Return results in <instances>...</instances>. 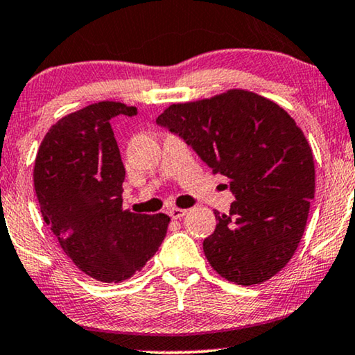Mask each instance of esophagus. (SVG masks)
<instances>
[{"label":"esophagus","instance_id":"34e87169","mask_svg":"<svg viewBox=\"0 0 355 355\" xmlns=\"http://www.w3.org/2000/svg\"><path fill=\"white\" fill-rule=\"evenodd\" d=\"M168 213L173 220H181V218L187 213V210H184V208H171Z\"/></svg>","mask_w":355,"mask_h":355}]
</instances>
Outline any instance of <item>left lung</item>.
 Listing matches in <instances>:
<instances>
[{"label": "left lung", "mask_w": 355, "mask_h": 355, "mask_svg": "<svg viewBox=\"0 0 355 355\" xmlns=\"http://www.w3.org/2000/svg\"><path fill=\"white\" fill-rule=\"evenodd\" d=\"M157 124L176 134L215 174L230 179L236 200L215 211L203 241L213 270L236 284H260L288 265L302 239L315 196L312 148L295 121L265 96L230 90L171 105Z\"/></svg>", "instance_id": "left-lung-1"}]
</instances>
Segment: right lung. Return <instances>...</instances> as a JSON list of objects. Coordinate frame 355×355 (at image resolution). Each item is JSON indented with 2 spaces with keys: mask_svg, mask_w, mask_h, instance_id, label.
I'll return each mask as SVG.
<instances>
[{
  "mask_svg": "<svg viewBox=\"0 0 355 355\" xmlns=\"http://www.w3.org/2000/svg\"><path fill=\"white\" fill-rule=\"evenodd\" d=\"M137 108L100 101L58 121L38 148L33 186L43 220L79 270L103 283L130 278L166 236L169 216L123 210L125 169L110 121Z\"/></svg>",
  "mask_w": 355,
  "mask_h": 355,
  "instance_id": "1",
  "label": "right lung"
}]
</instances>
